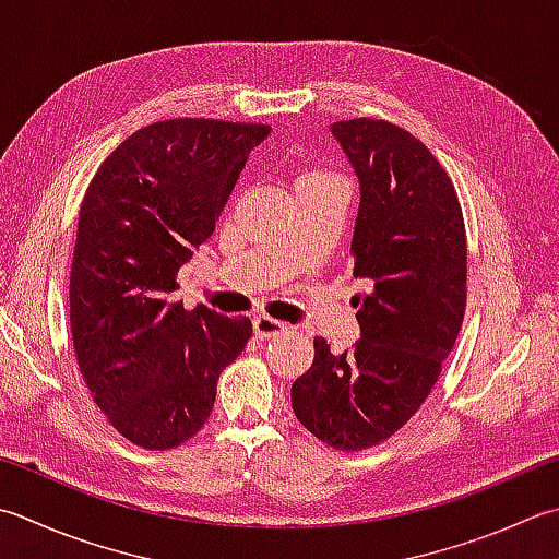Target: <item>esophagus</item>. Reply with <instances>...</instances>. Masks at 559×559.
Returning a JSON list of instances; mask_svg holds the SVG:
<instances>
[{"mask_svg":"<svg viewBox=\"0 0 559 559\" xmlns=\"http://www.w3.org/2000/svg\"><path fill=\"white\" fill-rule=\"evenodd\" d=\"M286 330H288L286 324L278 322V320H273V317H269V314H259V317H254V334H257L259 338L278 336V334H283Z\"/></svg>","mask_w":559,"mask_h":559,"instance_id":"1","label":"esophagus"}]
</instances>
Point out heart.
Returning a JSON list of instances; mask_svg holds the SVG:
<instances>
[{"instance_id":"1","label":"heart","mask_w":559,"mask_h":559,"mask_svg":"<svg viewBox=\"0 0 559 559\" xmlns=\"http://www.w3.org/2000/svg\"><path fill=\"white\" fill-rule=\"evenodd\" d=\"M312 179H332V174L324 171V169H308V171H305L302 177L298 179V183H300V181H312Z\"/></svg>"}]
</instances>
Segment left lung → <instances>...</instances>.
<instances>
[{
	"label": "left lung",
	"instance_id": "8db88e82",
	"mask_svg": "<svg viewBox=\"0 0 559 559\" xmlns=\"http://www.w3.org/2000/svg\"><path fill=\"white\" fill-rule=\"evenodd\" d=\"M360 181L354 276L360 338L293 382L298 421L334 451H366L397 433L441 376L467 302V237L455 186L421 140L376 118L332 126Z\"/></svg>",
	"mask_w": 559,
	"mask_h": 559
}]
</instances>
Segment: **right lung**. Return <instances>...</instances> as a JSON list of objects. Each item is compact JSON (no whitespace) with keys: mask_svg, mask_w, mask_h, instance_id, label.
<instances>
[{"mask_svg":"<svg viewBox=\"0 0 559 559\" xmlns=\"http://www.w3.org/2000/svg\"><path fill=\"white\" fill-rule=\"evenodd\" d=\"M264 123L159 120L108 155L86 189L70 271L72 344L114 429L147 451L193 439L217 378L251 336L247 317L174 300L177 273L215 223Z\"/></svg>","mask_w":559,"mask_h":559,"instance_id":"right-lung-1","label":"right lung"}]
</instances>
